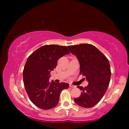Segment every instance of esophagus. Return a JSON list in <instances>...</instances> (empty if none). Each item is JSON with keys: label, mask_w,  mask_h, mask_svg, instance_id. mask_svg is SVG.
Returning <instances> with one entry per match:
<instances>
[{"label": "esophagus", "mask_w": 129, "mask_h": 129, "mask_svg": "<svg viewBox=\"0 0 129 129\" xmlns=\"http://www.w3.org/2000/svg\"><path fill=\"white\" fill-rule=\"evenodd\" d=\"M69 86H70V88H76V86H74V85H72V84H70L69 85Z\"/></svg>", "instance_id": "esophagus-1"}]
</instances>
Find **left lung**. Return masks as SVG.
I'll use <instances>...</instances> for the list:
<instances>
[{
    "mask_svg": "<svg viewBox=\"0 0 129 129\" xmlns=\"http://www.w3.org/2000/svg\"><path fill=\"white\" fill-rule=\"evenodd\" d=\"M68 48L79 61L80 75L85 76L89 82L85 88L77 86L82 92L74 101L83 108H91L99 103L108 89L111 77L110 63L106 56L91 44H80Z\"/></svg>",
    "mask_w": 129,
    "mask_h": 129,
    "instance_id": "8db88e82",
    "label": "left lung"
}]
</instances>
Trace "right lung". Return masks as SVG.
<instances>
[{
  "mask_svg": "<svg viewBox=\"0 0 129 129\" xmlns=\"http://www.w3.org/2000/svg\"><path fill=\"white\" fill-rule=\"evenodd\" d=\"M70 53L67 47L58 45H44L28 57L23 70V82L29 99L44 110L55 107L60 93L68 89L67 83L49 81L50 73L55 68L58 60Z\"/></svg>",
  "mask_w": 129,
  "mask_h": 129,
  "instance_id": "1",
  "label": "right lung"
}]
</instances>
